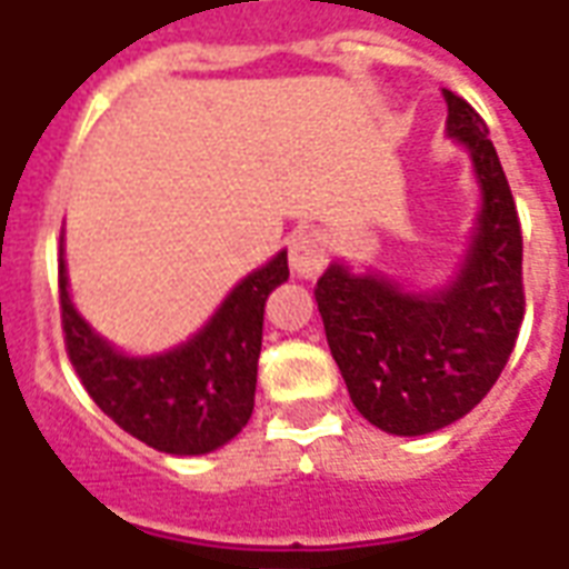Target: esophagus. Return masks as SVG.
Returning <instances> with one entry per match:
<instances>
[{
    "instance_id": "1",
    "label": "esophagus",
    "mask_w": 569,
    "mask_h": 569,
    "mask_svg": "<svg viewBox=\"0 0 569 569\" xmlns=\"http://www.w3.org/2000/svg\"><path fill=\"white\" fill-rule=\"evenodd\" d=\"M328 262V243L319 231H298L289 243V264L298 277H317Z\"/></svg>"
}]
</instances>
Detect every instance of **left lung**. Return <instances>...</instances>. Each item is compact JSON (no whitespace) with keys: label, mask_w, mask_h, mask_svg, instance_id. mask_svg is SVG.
<instances>
[{"label":"left lung","mask_w":569,"mask_h":569,"mask_svg":"<svg viewBox=\"0 0 569 569\" xmlns=\"http://www.w3.org/2000/svg\"><path fill=\"white\" fill-rule=\"evenodd\" d=\"M446 138L465 147L479 210L452 277L413 286L389 273L328 264L319 317L349 398L386 435L422 437L458 422L488 395L525 317L521 229L488 126L443 90Z\"/></svg>","instance_id":"obj_1"}]
</instances>
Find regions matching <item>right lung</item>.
I'll list each match as a JSON object with an SVG mask.
<instances>
[{"instance_id": "obj_1", "label": "right lung", "mask_w": 569, "mask_h": 569, "mask_svg": "<svg viewBox=\"0 0 569 569\" xmlns=\"http://www.w3.org/2000/svg\"><path fill=\"white\" fill-rule=\"evenodd\" d=\"M289 280L286 250L271 256L178 347L126 352L81 317L69 292L66 247L60 305L69 359L104 416L134 440L168 456H208L241 435L256 403L264 301Z\"/></svg>"}]
</instances>
